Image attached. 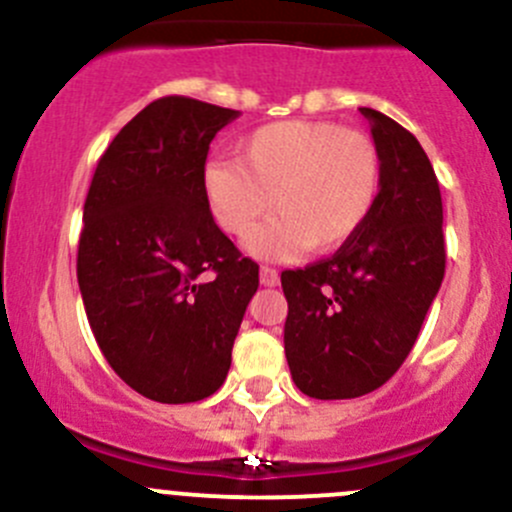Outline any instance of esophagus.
Instances as JSON below:
<instances>
[{
  "label": "esophagus",
  "mask_w": 512,
  "mask_h": 512,
  "mask_svg": "<svg viewBox=\"0 0 512 512\" xmlns=\"http://www.w3.org/2000/svg\"><path fill=\"white\" fill-rule=\"evenodd\" d=\"M260 282L265 287H275L280 285V272L275 270V267H260Z\"/></svg>",
  "instance_id": "obj_1"
}]
</instances>
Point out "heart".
I'll use <instances>...</instances> for the list:
<instances>
[{
	"instance_id": "heart-1",
	"label": "heart",
	"mask_w": 512,
	"mask_h": 512,
	"mask_svg": "<svg viewBox=\"0 0 512 512\" xmlns=\"http://www.w3.org/2000/svg\"><path fill=\"white\" fill-rule=\"evenodd\" d=\"M384 163L366 133L329 121H280L237 143L235 163L213 160L203 173L210 215L227 235H247L273 205L281 215L247 237L265 260L347 245L379 203Z\"/></svg>"
}]
</instances>
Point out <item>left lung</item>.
<instances>
[{
    "label": "left lung",
    "mask_w": 512,
    "mask_h": 512,
    "mask_svg": "<svg viewBox=\"0 0 512 512\" xmlns=\"http://www.w3.org/2000/svg\"><path fill=\"white\" fill-rule=\"evenodd\" d=\"M384 163L379 203L332 257L282 272L285 354L312 399H356L384 386L414 349L446 272L443 203L414 133L361 108Z\"/></svg>",
    "instance_id": "obj_1"
}]
</instances>
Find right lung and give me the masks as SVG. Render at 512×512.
Wrapping results in <instances>:
<instances>
[{
    "instance_id": "1",
    "label": "right lung",
    "mask_w": 512,
    "mask_h": 512,
    "mask_svg": "<svg viewBox=\"0 0 512 512\" xmlns=\"http://www.w3.org/2000/svg\"><path fill=\"white\" fill-rule=\"evenodd\" d=\"M240 113L188 96L148 103L98 158L76 275L111 369L160 404L223 386L260 267L215 225L210 141Z\"/></svg>"
}]
</instances>
